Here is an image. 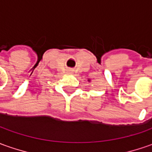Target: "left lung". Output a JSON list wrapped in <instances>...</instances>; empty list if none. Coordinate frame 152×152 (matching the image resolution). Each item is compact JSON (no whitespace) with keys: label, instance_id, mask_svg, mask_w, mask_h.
Wrapping results in <instances>:
<instances>
[{"label":"left lung","instance_id":"obj_1","mask_svg":"<svg viewBox=\"0 0 152 152\" xmlns=\"http://www.w3.org/2000/svg\"><path fill=\"white\" fill-rule=\"evenodd\" d=\"M89 80V81H90V80Z\"/></svg>","mask_w":152,"mask_h":152}]
</instances>
